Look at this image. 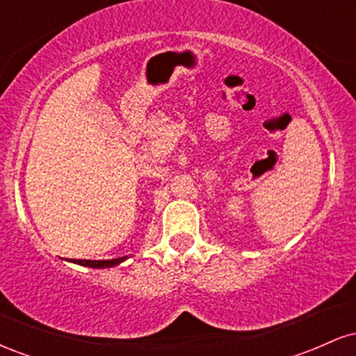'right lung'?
Segmentation results:
<instances>
[{
    "instance_id": "add662e5",
    "label": "right lung",
    "mask_w": 356,
    "mask_h": 356,
    "mask_svg": "<svg viewBox=\"0 0 356 356\" xmlns=\"http://www.w3.org/2000/svg\"><path fill=\"white\" fill-rule=\"evenodd\" d=\"M127 259V256L124 257H117V259H105V261H90V259H80V261H75L76 264H80V266H87V268H97V269H102V268H113L117 266V264L124 263Z\"/></svg>"
}]
</instances>
